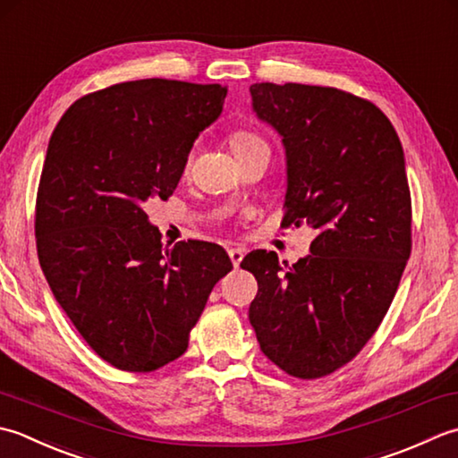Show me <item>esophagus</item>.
I'll list each match as a JSON object with an SVG mask.
<instances>
[{
    "instance_id": "1",
    "label": "esophagus",
    "mask_w": 458,
    "mask_h": 458,
    "mask_svg": "<svg viewBox=\"0 0 458 458\" xmlns=\"http://www.w3.org/2000/svg\"><path fill=\"white\" fill-rule=\"evenodd\" d=\"M227 253H229V259H231L233 267H239V265H241V260H242V257H245V250H242V249H237V247L229 249Z\"/></svg>"
}]
</instances>
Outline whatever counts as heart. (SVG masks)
Listing matches in <instances>:
<instances>
[{"mask_svg":"<svg viewBox=\"0 0 458 458\" xmlns=\"http://www.w3.org/2000/svg\"><path fill=\"white\" fill-rule=\"evenodd\" d=\"M231 146L235 154L241 152H247V150H255V148H268L267 142L259 134L250 132V130H235V132L231 134ZM191 160V157H190Z\"/></svg>","mask_w":458,"mask_h":458,"instance_id":"heart-1","label":"heart"}]
</instances>
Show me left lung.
Segmentation results:
<instances>
[{
    "mask_svg": "<svg viewBox=\"0 0 458 458\" xmlns=\"http://www.w3.org/2000/svg\"><path fill=\"white\" fill-rule=\"evenodd\" d=\"M250 97L286 150L281 227L308 225L318 235L312 255L293 267L273 250L242 259L259 284L249 320L275 366L318 379L376 334L411 255L403 148L384 112L352 92L255 82Z\"/></svg>",
    "mask_w": 458,
    "mask_h": 458,
    "instance_id": "8db88e82",
    "label": "left lung"
}]
</instances>
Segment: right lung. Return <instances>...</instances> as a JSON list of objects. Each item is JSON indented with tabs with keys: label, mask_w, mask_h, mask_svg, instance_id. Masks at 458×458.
<instances>
[{
	"label": "right lung",
	"mask_w": 458,
	"mask_h": 458,
	"mask_svg": "<svg viewBox=\"0 0 458 458\" xmlns=\"http://www.w3.org/2000/svg\"><path fill=\"white\" fill-rule=\"evenodd\" d=\"M227 87L144 79L72 102L47 148L37 255L53 296L97 356L146 373L188 350L213 286L233 268L208 241L164 249L144 203L177 188Z\"/></svg>",
	"instance_id": "1"
}]
</instances>
